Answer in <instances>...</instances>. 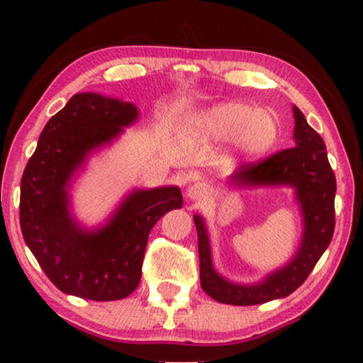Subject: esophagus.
I'll return each instance as SVG.
<instances>
[{
	"label": "esophagus",
	"instance_id": "obj_1",
	"mask_svg": "<svg viewBox=\"0 0 363 363\" xmlns=\"http://www.w3.org/2000/svg\"><path fill=\"white\" fill-rule=\"evenodd\" d=\"M207 192H209L207 186L202 184V182H197V184L189 187V191H187V196H189V199H192V201H201L207 196Z\"/></svg>",
	"mask_w": 363,
	"mask_h": 363
}]
</instances>
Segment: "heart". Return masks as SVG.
Segmentation results:
<instances>
[{
	"mask_svg": "<svg viewBox=\"0 0 363 363\" xmlns=\"http://www.w3.org/2000/svg\"><path fill=\"white\" fill-rule=\"evenodd\" d=\"M194 131L214 143L235 141L245 156L269 151L279 138L277 118L265 109L244 103H222L204 111L194 119Z\"/></svg>",
	"mask_w": 363,
	"mask_h": 363,
	"instance_id": "heart-1",
	"label": "heart"
}]
</instances>
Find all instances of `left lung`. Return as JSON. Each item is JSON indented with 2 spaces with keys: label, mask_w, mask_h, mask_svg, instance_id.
Returning <instances> with one entry per match:
<instances>
[{
  "label": "left lung",
  "mask_w": 363,
  "mask_h": 363,
  "mask_svg": "<svg viewBox=\"0 0 363 363\" xmlns=\"http://www.w3.org/2000/svg\"><path fill=\"white\" fill-rule=\"evenodd\" d=\"M297 146L284 149L257 162H245L232 174L238 186L289 184L297 191L303 212V239L296 257L286 267L270 274L257 286H235L216 272L211 260L209 238L204 220L194 216L201 260V287L207 296L229 306H257L287 297L306 282L318 259L330 244L335 229V174L327 157V147L315 129L307 124L302 111L294 106Z\"/></svg>",
  "instance_id": "left-lung-1"
}]
</instances>
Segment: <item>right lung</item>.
Returning a JSON list of instances; mask_svg holds the SVG:
<instances>
[{
	"instance_id": "obj_1",
	"label": "right lung",
	"mask_w": 363,
	"mask_h": 363,
	"mask_svg": "<svg viewBox=\"0 0 363 363\" xmlns=\"http://www.w3.org/2000/svg\"><path fill=\"white\" fill-rule=\"evenodd\" d=\"M138 119L131 103L74 94L48 121L21 177L19 224L24 242L61 292L119 301L139 286L152 225L182 206L177 187L134 191L103 229H79L67 211L66 186L89 151Z\"/></svg>"
}]
</instances>
